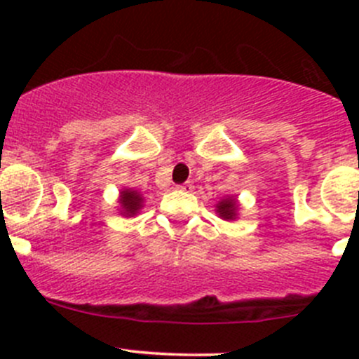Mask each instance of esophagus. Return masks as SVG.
<instances>
[{"instance_id": "esophagus-1", "label": "esophagus", "mask_w": 359, "mask_h": 359, "mask_svg": "<svg viewBox=\"0 0 359 359\" xmlns=\"http://www.w3.org/2000/svg\"><path fill=\"white\" fill-rule=\"evenodd\" d=\"M179 189L184 191V193H191V191L194 189V186L191 182H186V184H182V186H179Z\"/></svg>"}]
</instances>
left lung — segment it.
Masks as SVG:
<instances>
[{
	"mask_svg": "<svg viewBox=\"0 0 359 359\" xmlns=\"http://www.w3.org/2000/svg\"><path fill=\"white\" fill-rule=\"evenodd\" d=\"M215 212L222 220H229V222L231 220H236L238 213H240V203H238V198L236 196L222 198V200L215 205Z\"/></svg>",
	"mask_w": 359,
	"mask_h": 359,
	"instance_id": "8db88e82",
	"label": "left lung"
}]
</instances>
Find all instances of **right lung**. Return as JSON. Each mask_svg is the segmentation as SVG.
Segmentation results:
<instances>
[{
  "instance_id": "1",
  "label": "right lung",
  "mask_w": 359,
  "mask_h": 359,
  "mask_svg": "<svg viewBox=\"0 0 359 359\" xmlns=\"http://www.w3.org/2000/svg\"><path fill=\"white\" fill-rule=\"evenodd\" d=\"M144 196L137 189L123 187L118 198V213L123 217H135L142 210Z\"/></svg>"
}]
</instances>
